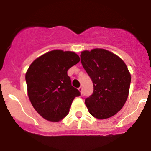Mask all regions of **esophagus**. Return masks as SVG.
Masks as SVG:
<instances>
[{"instance_id": "1", "label": "esophagus", "mask_w": 151, "mask_h": 151, "mask_svg": "<svg viewBox=\"0 0 151 151\" xmlns=\"http://www.w3.org/2000/svg\"><path fill=\"white\" fill-rule=\"evenodd\" d=\"M82 90H83V89H82V87L78 88V91H79L81 92V93H82Z\"/></svg>"}]
</instances>
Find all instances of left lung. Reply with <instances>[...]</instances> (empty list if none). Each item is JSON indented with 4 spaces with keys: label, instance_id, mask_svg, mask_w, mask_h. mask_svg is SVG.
<instances>
[{
    "label": "left lung",
    "instance_id": "left-lung-1",
    "mask_svg": "<svg viewBox=\"0 0 151 151\" xmlns=\"http://www.w3.org/2000/svg\"><path fill=\"white\" fill-rule=\"evenodd\" d=\"M81 62L94 85L93 94L85 103L91 115L110 118L122 108L128 98L131 75L121 58L104 49L84 50Z\"/></svg>",
    "mask_w": 151,
    "mask_h": 151
}]
</instances>
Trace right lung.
Wrapping results in <instances>:
<instances>
[{
    "mask_svg": "<svg viewBox=\"0 0 151 151\" xmlns=\"http://www.w3.org/2000/svg\"><path fill=\"white\" fill-rule=\"evenodd\" d=\"M76 53L54 50L35 60L26 74L28 95L35 110L47 120L59 122L80 96L71 84L68 69L78 63Z\"/></svg>",
    "mask_w": 151,
    "mask_h": 151,
    "instance_id": "right-lung-1",
    "label": "right lung"
}]
</instances>
